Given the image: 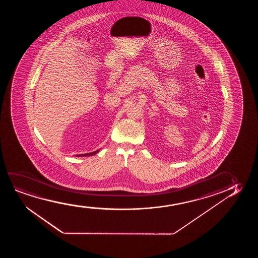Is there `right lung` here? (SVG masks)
Masks as SVG:
<instances>
[{"mask_svg":"<svg viewBox=\"0 0 258 258\" xmlns=\"http://www.w3.org/2000/svg\"><path fill=\"white\" fill-rule=\"evenodd\" d=\"M99 151L98 150V151H95V152H91V153H86V154H79V155H77V157H87V156H92L94 155V154H96V153H98Z\"/></svg>","mask_w":258,"mask_h":258,"instance_id":"obj_1","label":"right lung"}]
</instances>
